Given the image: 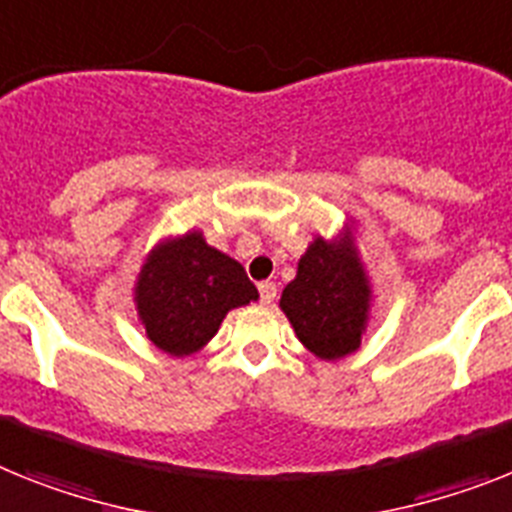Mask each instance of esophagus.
<instances>
[{
	"mask_svg": "<svg viewBox=\"0 0 512 512\" xmlns=\"http://www.w3.org/2000/svg\"><path fill=\"white\" fill-rule=\"evenodd\" d=\"M273 299H276V283H273V281L260 283V302L270 304Z\"/></svg>",
	"mask_w": 512,
	"mask_h": 512,
	"instance_id": "esophagus-1",
	"label": "esophagus"
}]
</instances>
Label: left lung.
Listing matches in <instances>:
<instances>
[{
  "label": "left lung",
  "mask_w": 512,
  "mask_h": 512,
  "mask_svg": "<svg viewBox=\"0 0 512 512\" xmlns=\"http://www.w3.org/2000/svg\"><path fill=\"white\" fill-rule=\"evenodd\" d=\"M372 296L356 226L346 221L336 236L317 234L309 242L278 307L309 354L338 362L362 346L372 320Z\"/></svg>",
  "instance_id": "1"
}]
</instances>
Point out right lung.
Here are the masks:
<instances>
[{
    "mask_svg": "<svg viewBox=\"0 0 512 512\" xmlns=\"http://www.w3.org/2000/svg\"><path fill=\"white\" fill-rule=\"evenodd\" d=\"M132 299L148 341L182 359L208 346L231 309L257 302L260 294L234 257L190 229L163 236L143 257Z\"/></svg>",
    "mask_w": 512,
    "mask_h": 512,
    "instance_id": "1",
    "label": "right lung"
}]
</instances>
